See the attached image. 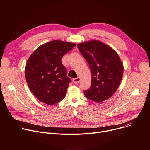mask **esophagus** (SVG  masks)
<instances>
[{"instance_id": "34e87169", "label": "esophagus", "mask_w": 150, "mask_h": 150, "mask_svg": "<svg viewBox=\"0 0 150 150\" xmlns=\"http://www.w3.org/2000/svg\"><path fill=\"white\" fill-rule=\"evenodd\" d=\"M73 81H74V83L75 84H78L79 82V81H80V78L79 77H77L76 78H74L73 79Z\"/></svg>"}]
</instances>
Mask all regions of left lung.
<instances>
[{"mask_svg": "<svg viewBox=\"0 0 150 150\" xmlns=\"http://www.w3.org/2000/svg\"><path fill=\"white\" fill-rule=\"evenodd\" d=\"M91 71V85L83 91L87 98L102 102L111 97L118 88L123 74V66L117 53L110 46L97 41L77 45Z\"/></svg>", "mask_w": 150, "mask_h": 150, "instance_id": "8db88e82", "label": "left lung"}]
</instances>
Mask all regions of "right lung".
<instances>
[{"instance_id":"obj_1","label":"right lung","mask_w":150,"mask_h":150,"mask_svg":"<svg viewBox=\"0 0 150 150\" xmlns=\"http://www.w3.org/2000/svg\"><path fill=\"white\" fill-rule=\"evenodd\" d=\"M76 45L53 40L38 47L27 60L25 75L33 94L40 101L48 105L62 101L71 79L62 63L64 54Z\"/></svg>"}]
</instances>
